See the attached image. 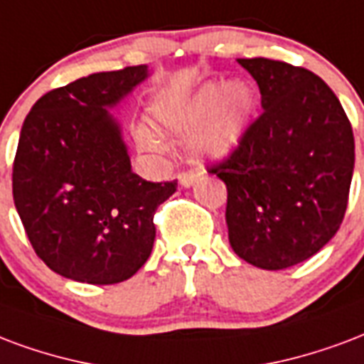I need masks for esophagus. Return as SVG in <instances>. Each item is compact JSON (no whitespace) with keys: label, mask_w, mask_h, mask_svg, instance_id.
Masks as SVG:
<instances>
[{"label":"esophagus","mask_w":364,"mask_h":364,"mask_svg":"<svg viewBox=\"0 0 364 364\" xmlns=\"http://www.w3.org/2000/svg\"><path fill=\"white\" fill-rule=\"evenodd\" d=\"M198 175H200V171H181V173L177 175V179H179L183 187H193L196 179H198Z\"/></svg>","instance_id":"obj_1"}]
</instances>
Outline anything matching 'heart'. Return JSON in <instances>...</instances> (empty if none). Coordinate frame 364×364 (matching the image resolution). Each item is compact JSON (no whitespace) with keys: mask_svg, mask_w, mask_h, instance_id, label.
Segmentation results:
<instances>
[{"mask_svg":"<svg viewBox=\"0 0 364 364\" xmlns=\"http://www.w3.org/2000/svg\"><path fill=\"white\" fill-rule=\"evenodd\" d=\"M257 96L247 82H208L200 86L185 106L161 119V127L173 133H189L196 127L195 150L204 158L223 160L235 152L249 129L255 114ZM139 144L144 150H154L156 139L148 131L139 133Z\"/></svg>","mask_w":364,"mask_h":364,"instance_id":"b5f03b06","label":"heart"}]
</instances>
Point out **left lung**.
<instances>
[{
	"label": "left lung",
	"instance_id": "left-lung-1",
	"mask_svg": "<svg viewBox=\"0 0 364 364\" xmlns=\"http://www.w3.org/2000/svg\"><path fill=\"white\" fill-rule=\"evenodd\" d=\"M237 61L257 80L264 112L210 173L228 187L225 222L237 257L284 270L340 230L355 168L353 129L314 73L266 58Z\"/></svg>",
	"mask_w": 364,
	"mask_h": 364
}]
</instances>
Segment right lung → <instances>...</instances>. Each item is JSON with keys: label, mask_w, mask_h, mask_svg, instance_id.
<instances>
[{"label": "right lung", "mask_w": 364, "mask_h": 364, "mask_svg": "<svg viewBox=\"0 0 364 364\" xmlns=\"http://www.w3.org/2000/svg\"><path fill=\"white\" fill-rule=\"evenodd\" d=\"M146 79V65L94 73L44 94L24 119L13 200L32 249L63 278L119 284L152 252L156 208L177 181L134 173L109 114Z\"/></svg>", "instance_id": "right-lung-1"}]
</instances>
